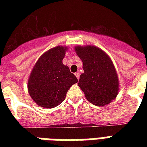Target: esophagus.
<instances>
[{
	"instance_id": "34e87169",
	"label": "esophagus",
	"mask_w": 147,
	"mask_h": 147,
	"mask_svg": "<svg viewBox=\"0 0 147 147\" xmlns=\"http://www.w3.org/2000/svg\"><path fill=\"white\" fill-rule=\"evenodd\" d=\"M75 76H76V78H78V79H79V77H80V74H79V72H76V73H75Z\"/></svg>"
}]
</instances>
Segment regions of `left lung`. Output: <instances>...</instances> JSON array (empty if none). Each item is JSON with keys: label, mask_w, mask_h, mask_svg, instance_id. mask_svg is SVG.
<instances>
[{"label": "left lung", "mask_w": 147, "mask_h": 147, "mask_svg": "<svg viewBox=\"0 0 147 147\" xmlns=\"http://www.w3.org/2000/svg\"><path fill=\"white\" fill-rule=\"evenodd\" d=\"M76 51L83 62L84 73L78 85L87 100L96 106H105L118 93V77L109 56L95 47H77Z\"/></svg>", "instance_id": "8db88e82"}]
</instances>
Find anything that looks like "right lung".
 <instances>
[{
	"instance_id": "add662e5",
	"label": "right lung",
	"mask_w": 147,
	"mask_h": 147,
	"mask_svg": "<svg viewBox=\"0 0 147 147\" xmlns=\"http://www.w3.org/2000/svg\"><path fill=\"white\" fill-rule=\"evenodd\" d=\"M66 47H56L42 55L33 67L28 81V91L39 106L53 108L65 100L67 92L78 79L64 65Z\"/></svg>"
}]
</instances>
